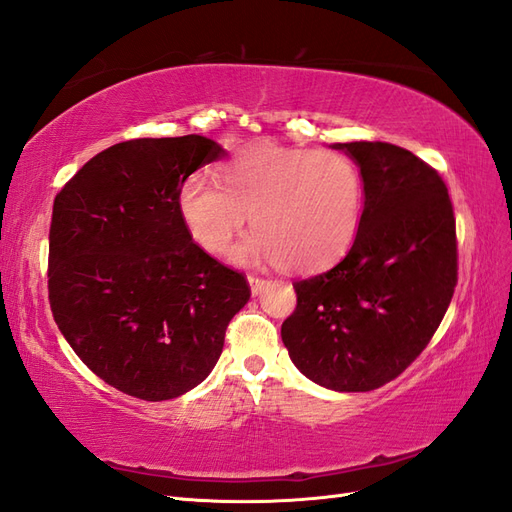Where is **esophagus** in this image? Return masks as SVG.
<instances>
[{
	"instance_id": "obj_1",
	"label": "esophagus",
	"mask_w": 512,
	"mask_h": 512,
	"mask_svg": "<svg viewBox=\"0 0 512 512\" xmlns=\"http://www.w3.org/2000/svg\"><path fill=\"white\" fill-rule=\"evenodd\" d=\"M247 282H250L252 294H260L262 290H265V286L269 284V280H265V277H258V275H250V277H247Z\"/></svg>"
}]
</instances>
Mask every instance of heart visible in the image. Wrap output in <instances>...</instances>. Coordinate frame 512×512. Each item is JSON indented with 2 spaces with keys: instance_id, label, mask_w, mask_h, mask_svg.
Here are the masks:
<instances>
[{
  "instance_id": "heart-1",
  "label": "heart",
  "mask_w": 512,
  "mask_h": 512,
  "mask_svg": "<svg viewBox=\"0 0 512 512\" xmlns=\"http://www.w3.org/2000/svg\"><path fill=\"white\" fill-rule=\"evenodd\" d=\"M177 203L192 241L207 254H230L252 215L256 232L241 245V260L312 273L354 243L365 181L342 151L258 143L222 166V183L207 173L190 175Z\"/></svg>"
}]
</instances>
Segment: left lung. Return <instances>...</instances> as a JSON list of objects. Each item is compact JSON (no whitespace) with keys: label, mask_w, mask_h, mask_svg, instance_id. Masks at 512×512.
Segmentation results:
<instances>
[{"label":"left lung","mask_w":512,"mask_h":512,"mask_svg":"<svg viewBox=\"0 0 512 512\" xmlns=\"http://www.w3.org/2000/svg\"><path fill=\"white\" fill-rule=\"evenodd\" d=\"M361 166L365 207L348 254L297 280L282 342L303 376L342 393L395 380L438 331L457 286L455 213L446 183L412 151L337 143Z\"/></svg>","instance_id":"1"}]
</instances>
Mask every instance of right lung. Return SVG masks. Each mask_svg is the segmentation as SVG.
Returning <instances> with one entry per match:
<instances>
[{
    "label": "right lung",
    "mask_w": 512,
    "mask_h": 512,
    "mask_svg": "<svg viewBox=\"0 0 512 512\" xmlns=\"http://www.w3.org/2000/svg\"><path fill=\"white\" fill-rule=\"evenodd\" d=\"M211 138H132L100 151L59 190L49 301L79 359L117 391L173 399L218 363L247 277L192 241L179 190L224 156Z\"/></svg>",
    "instance_id": "1"
}]
</instances>
